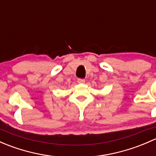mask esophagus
<instances>
[{
  "label": "esophagus",
  "mask_w": 156,
  "mask_h": 156,
  "mask_svg": "<svg viewBox=\"0 0 156 156\" xmlns=\"http://www.w3.org/2000/svg\"><path fill=\"white\" fill-rule=\"evenodd\" d=\"M78 83H79V84H84L85 80L83 79V78H78Z\"/></svg>",
  "instance_id": "34e87169"
}]
</instances>
